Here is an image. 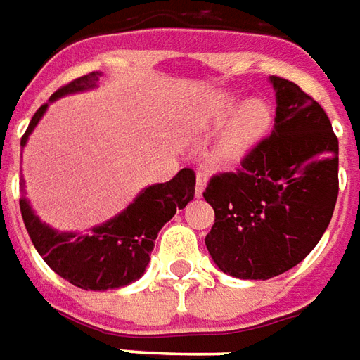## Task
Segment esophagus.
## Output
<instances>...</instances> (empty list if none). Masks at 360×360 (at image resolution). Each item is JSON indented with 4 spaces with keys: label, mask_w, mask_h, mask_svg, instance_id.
Masks as SVG:
<instances>
[{
    "label": "esophagus",
    "mask_w": 360,
    "mask_h": 360,
    "mask_svg": "<svg viewBox=\"0 0 360 360\" xmlns=\"http://www.w3.org/2000/svg\"><path fill=\"white\" fill-rule=\"evenodd\" d=\"M207 181H209V173L205 169H197V197L202 195V191L207 187Z\"/></svg>",
    "instance_id": "esophagus-1"
}]
</instances>
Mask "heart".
<instances>
[{"instance_id":"b5f03b06","label":"heart","mask_w":360,"mask_h":360,"mask_svg":"<svg viewBox=\"0 0 360 360\" xmlns=\"http://www.w3.org/2000/svg\"><path fill=\"white\" fill-rule=\"evenodd\" d=\"M231 117L233 120L222 136L219 151L226 160H236L268 134L272 126V110L264 100H248L238 108V100L234 96L219 98L212 104L211 122L214 126H222Z\"/></svg>"}]
</instances>
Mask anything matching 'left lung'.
Wrapping results in <instances>:
<instances>
[{"instance_id":"1","label":"left lung","mask_w":360,"mask_h":360,"mask_svg":"<svg viewBox=\"0 0 360 360\" xmlns=\"http://www.w3.org/2000/svg\"><path fill=\"white\" fill-rule=\"evenodd\" d=\"M276 118L236 171L212 175L205 244L224 274L268 280L314 250L339 195V139L325 110L292 80L272 77Z\"/></svg>"}]
</instances>
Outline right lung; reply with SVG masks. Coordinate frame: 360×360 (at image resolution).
Returning a JSON list of instances; mask_svg holds the SVG:
<instances>
[{
	"instance_id": "obj_1",
	"label": "right lung",
	"mask_w": 360,
	"mask_h": 360,
	"mask_svg": "<svg viewBox=\"0 0 360 360\" xmlns=\"http://www.w3.org/2000/svg\"><path fill=\"white\" fill-rule=\"evenodd\" d=\"M100 72H88L60 86L51 96L55 98L90 90L96 86ZM49 104L37 110L29 122V128L21 138L25 146L29 134L33 131ZM195 171L185 167L167 183H158L143 189L138 199L124 212L106 224L92 229L90 234L57 232L39 221L25 195L19 200L21 217L31 242L43 256L53 272L65 278L82 290H114L136 282L146 272L149 254L158 238V232L173 214L185 209V205L195 197ZM23 189V181H21Z\"/></svg>"
}]
</instances>
